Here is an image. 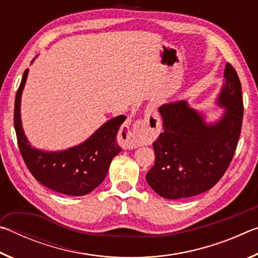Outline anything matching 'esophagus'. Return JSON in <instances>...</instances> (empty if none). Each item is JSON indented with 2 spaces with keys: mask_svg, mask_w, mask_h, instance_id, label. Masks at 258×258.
I'll use <instances>...</instances> for the list:
<instances>
[{
  "mask_svg": "<svg viewBox=\"0 0 258 258\" xmlns=\"http://www.w3.org/2000/svg\"><path fill=\"white\" fill-rule=\"evenodd\" d=\"M160 120L159 115L154 108H148L146 111V118L137 120L133 124L132 128H127L121 132V141L128 149L142 146L145 140L159 128Z\"/></svg>",
  "mask_w": 258,
  "mask_h": 258,
  "instance_id": "obj_1",
  "label": "esophagus"
}]
</instances>
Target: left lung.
<instances>
[{"label": "left lung", "mask_w": 258, "mask_h": 258, "mask_svg": "<svg viewBox=\"0 0 258 258\" xmlns=\"http://www.w3.org/2000/svg\"><path fill=\"white\" fill-rule=\"evenodd\" d=\"M215 103L223 108L215 121L186 101L164 103L158 108L164 132L152 143L155 165L146 180L166 199H185L213 187L223 176L238 145L243 104L237 72L230 63Z\"/></svg>", "instance_id": "8db88e82"}]
</instances>
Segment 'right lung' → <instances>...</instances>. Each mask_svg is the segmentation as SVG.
<instances>
[{
	"instance_id": "obj_1",
	"label": "right lung",
	"mask_w": 258,
	"mask_h": 258,
	"mask_svg": "<svg viewBox=\"0 0 258 258\" xmlns=\"http://www.w3.org/2000/svg\"><path fill=\"white\" fill-rule=\"evenodd\" d=\"M27 76L28 69H26L15 101V130L26 165L33 176L51 190L75 197L90 194L103 182L112 158L121 151L117 143V134L126 116L107 120L84 142L68 149H37L30 146L21 123V94Z\"/></svg>"
}]
</instances>
